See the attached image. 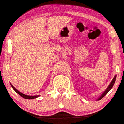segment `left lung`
<instances>
[{"label":"left lung","instance_id":"1","mask_svg":"<svg viewBox=\"0 0 124 124\" xmlns=\"http://www.w3.org/2000/svg\"><path fill=\"white\" fill-rule=\"evenodd\" d=\"M116 75H114V76L113 78V79H112V81L111 82V83H110V84L108 86V87L106 88V89L105 91L103 92V93L102 94H101V96H99V98H98L96 100H101V99H102L103 97V96L106 95V94L108 93V92L110 91V90H111L112 88V87H113V85L114 84V83H115L116 80Z\"/></svg>","mask_w":124,"mask_h":124}]
</instances>
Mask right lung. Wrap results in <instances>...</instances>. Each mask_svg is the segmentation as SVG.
I'll use <instances>...</instances> for the list:
<instances>
[{
  "instance_id": "1",
  "label": "right lung",
  "mask_w": 124,
  "mask_h": 124,
  "mask_svg": "<svg viewBox=\"0 0 124 124\" xmlns=\"http://www.w3.org/2000/svg\"><path fill=\"white\" fill-rule=\"evenodd\" d=\"M11 87H12V88L13 89V90L16 92L17 93H18L19 94V95H21L22 98H23L24 99H35V98H37L38 97H39V96L40 95H35V96H31V95H25V94H24L23 93H21V92H20L19 91H18V90L16 88H15V87H13V85L10 84Z\"/></svg>"
}]
</instances>
